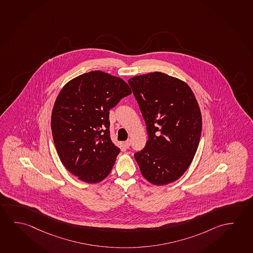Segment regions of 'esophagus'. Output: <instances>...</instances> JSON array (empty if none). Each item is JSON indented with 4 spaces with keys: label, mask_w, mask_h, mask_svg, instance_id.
<instances>
[{
    "label": "esophagus",
    "mask_w": 253,
    "mask_h": 253,
    "mask_svg": "<svg viewBox=\"0 0 253 253\" xmlns=\"http://www.w3.org/2000/svg\"><path fill=\"white\" fill-rule=\"evenodd\" d=\"M130 145H131V140H129L128 139V140L125 141V146H126V148H129V147H130Z\"/></svg>",
    "instance_id": "obj_1"
}]
</instances>
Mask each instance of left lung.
Segmentation results:
<instances>
[{"label":"left lung","mask_w":253,"mask_h":253,"mask_svg":"<svg viewBox=\"0 0 253 253\" xmlns=\"http://www.w3.org/2000/svg\"><path fill=\"white\" fill-rule=\"evenodd\" d=\"M128 84L149 137L134 158L147 180L167 185L185 172L195 156L202 128L199 104L188 85L165 73L132 77Z\"/></svg>","instance_id":"obj_1"}]
</instances>
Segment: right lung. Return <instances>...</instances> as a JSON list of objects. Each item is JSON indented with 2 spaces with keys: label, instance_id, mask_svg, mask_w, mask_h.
<instances>
[{
  "label": "right lung",
  "instance_id": "obj_1",
  "mask_svg": "<svg viewBox=\"0 0 253 253\" xmlns=\"http://www.w3.org/2000/svg\"><path fill=\"white\" fill-rule=\"evenodd\" d=\"M131 93L121 78L97 70L69 81L57 96L53 142L61 163L80 180L94 184L111 172L121 149L110 137L109 111Z\"/></svg>",
  "mask_w": 253,
  "mask_h": 253
}]
</instances>
